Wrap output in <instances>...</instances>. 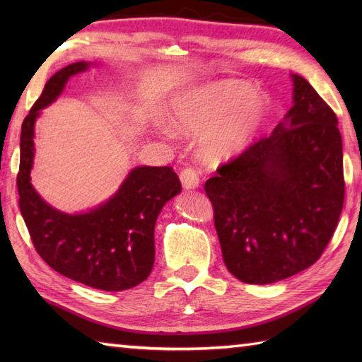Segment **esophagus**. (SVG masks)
I'll return each instance as SVG.
<instances>
[{"instance_id": "esophagus-1", "label": "esophagus", "mask_w": 362, "mask_h": 362, "mask_svg": "<svg viewBox=\"0 0 362 362\" xmlns=\"http://www.w3.org/2000/svg\"><path fill=\"white\" fill-rule=\"evenodd\" d=\"M180 182L185 189H194L199 187L201 179H199V173L194 168H183L180 171Z\"/></svg>"}]
</instances>
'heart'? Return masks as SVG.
<instances>
[{
  "label": "heart",
  "mask_w": 362,
  "mask_h": 362,
  "mask_svg": "<svg viewBox=\"0 0 362 362\" xmlns=\"http://www.w3.org/2000/svg\"><path fill=\"white\" fill-rule=\"evenodd\" d=\"M269 98L263 90L238 81H218L175 99L171 122L182 134L197 135L209 161H224L243 152L266 118Z\"/></svg>",
  "instance_id": "obj_1"
}]
</instances>
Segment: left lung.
Returning a JSON list of instances; mask_svg holds the SVG:
<instances>
[{"label":"left lung","mask_w":362,"mask_h":362,"mask_svg":"<svg viewBox=\"0 0 362 362\" xmlns=\"http://www.w3.org/2000/svg\"><path fill=\"white\" fill-rule=\"evenodd\" d=\"M294 105L274 132L205 182L228 272L269 284L313 266L339 221L345 182L336 113L292 74Z\"/></svg>","instance_id":"obj_1"}]
</instances>
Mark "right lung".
Wrapping results in <instances>:
<instances>
[{
	"instance_id": "1",
	"label": "right lung",
	"mask_w": 362,
	"mask_h": 362,
	"mask_svg": "<svg viewBox=\"0 0 362 362\" xmlns=\"http://www.w3.org/2000/svg\"><path fill=\"white\" fill-rule=\"evenodd\" d=\"M88 65L76 62L54 74L23 121L18 205L37 253L54 271L95 289L124 291L152 271L156 221L163 205L182 191L174 169L138 166L112 199L81 214L52 209L30 185L35 118L62 93L66 81Z\"/></svg>"
}]
</instances>
